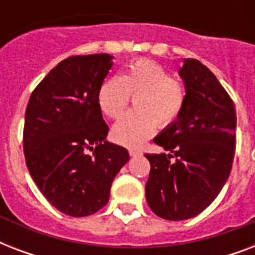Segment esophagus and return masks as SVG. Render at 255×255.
I'll use <instances>...</instances> for the list:
<instances>
[{
    "label": "esophagus",
    "instance_id": "obj_1",
    "mask_svg": "<svg viewBox=\"0 0 255 255\" xmlns=\"http://www.w3.org/2000/svg\"><path fill=\"white\" fill-rule=\"evenodd\" d=\"M143 155V152L139 151V149H129V156L132 157H135V156H141Z\"/></svg>",
    "mask_w": 255,
    "mask_h": 255
}]
</instances>
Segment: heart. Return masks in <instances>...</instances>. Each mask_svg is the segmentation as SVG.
Listing matches in <instances>:
<instances>
[{"label":"heart","instance_id":"b5f03b06","mask_svg":"<svg viewBox=\"0 0 255 255\" xmlns=\"http://www.w3.org/2000/svg\"><path fill=\"white\" fill-rule=\"evenodd\" d=\"M136 95V110L127 112L112 128V137L126 147H139L159 127H168L180 118L185 107L186 90L172 79L163 66L149 59H139L122 75L102 83L98 103L104 115L119 118Z\"/></svg>","mask_w":255,"mask_h":255}]
</instances>
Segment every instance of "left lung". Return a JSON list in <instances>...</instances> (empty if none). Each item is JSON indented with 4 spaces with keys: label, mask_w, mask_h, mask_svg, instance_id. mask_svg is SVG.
Segmentation results:
<instances>
[{
    "label": "left lung",
    "mask_w": 255,
    "mask_h": 255,
    "mask_svg": "<svg viewBox=\"0 0 255 255\" xmlns=\"http://www.w3.org/2000/svg\"><path fill=\"white\" fill-rule=\"evenodd\" d=\"M178 74L185 85V107L153 139L169 153L145 155L151 164L145 184L148 205L169 221L194 217L214 201L236 153L237 116L229 94L197 59H184Z\"/></svg>",
    "instance_id": "obj_1"
}]
</instances>
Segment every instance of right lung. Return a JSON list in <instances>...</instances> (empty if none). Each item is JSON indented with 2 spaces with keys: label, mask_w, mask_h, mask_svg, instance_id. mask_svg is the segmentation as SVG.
<instances>
[{
  "label": "right lung",
  "mask_w": 255,
  "mask_h": 255,
  "mask_svg": "<svg viewBox=\"0 0 255 255\" xmlns=\"http://www.w3.org/2000/svg\"><path fill=\"white\" fill-rule=\"evenodd\" d=\"M112 58H66L35 87L26 107L23 152L30 176L46 200L71 217L102 209L129 160L126 148L106 140L108 126L98 103Z\"/></svg>",
  "instance_id": "right-lung-1"
}]
</instances>
